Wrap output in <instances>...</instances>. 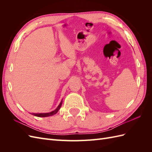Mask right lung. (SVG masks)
Wrapping results in <instances>:
<instances>
[{"mask_svg":"<svg viewBox=\"0 0 152 152\" xmlns=\"http://www.w3.org/2000/svg\"><path fill=\"white\" fill-rule=\"evenodd\" d=\"M61 104H62V102H61V103H59V104L58 105V107H57L56 109H55L54 111L53 112H50L49 113H33L34 115L37 116V117H48V116H51L53 115L56 114L58 112V110H59V108H61Z\"/></svg>","mask_w":152,"mask_h":152,"instance_id":"1","label":"right lung"}]
</instances>
